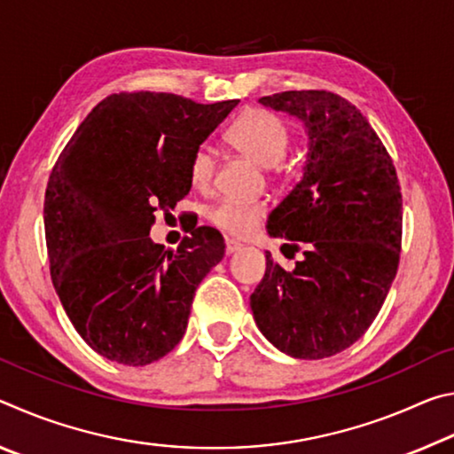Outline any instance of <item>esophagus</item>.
Here are the masks:
<instances>
[{
    "label": "esophagus",
    "mask_w": 454,
    "mask_h": 454,
    "mask_svg": "<svg viewBox=\"0 0 454 454\" xmlns=\"http://www.w3.org/2000/svg\"><path fill=\"white\" fill-rule=\"evenodd\" d=\"M242 248V244L234 240V238H226V254H234V252H238Z\"/></svg>",
    "instance_id": "34e87169"
}]
</instances>
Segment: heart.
I'll use <instances>...</instances> for the list:
<instances>
[{
  "label": "heart",
  "mask_w": 454,
  "mask_h": 454,
  "mask_svg": "<svg viewBox=\"0 0 454 454\" xmlns=\"http://www.w3.org/2000/svg\"><path fill=\"white\" fill-rule=\"evenodd\" d=\"M228 142L236 150L244 152L260 166L280 168V160L286 156L290 145V128L278 114L266 107H250L240 114L226 129ZM216 174V158L210 145H198L192 152L188 176L192 186L206 190ZM268 206L264 200H238L224 198L208 210V218L214 226L224 230L228 234L246 236L258 226V222L266 216Z\"/></svg>",
  "instance_id": "heart-1"
}]
</instances>
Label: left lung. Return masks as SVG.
Wrapping results in <instances>:
<instances>
[{"label":"left lung","mask_w":454,"mask_h":454,"mask_svg":"<svg viewBox=\"0 0 454 454\" xmlns=\"http://www.w3.org/2000/svg\"><path fill=\"white\" fill-rule=\"evenodd\" d=\"M309 128L304 178L268 216V234L301 252L284 270L266 252L250 296L254 320L286 355L318 360L355 344L380 312L403 246V194L393 158L348 99L326 90L260 98ZM294 256V254H292Z\"/></svg>","instance_id":"1"}]
</instances>
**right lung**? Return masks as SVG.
Here are the masks:
<instances>
[{"mask_svg": "<svg viewBox=\"0 0 454 454\" xmlns=\"http://www.w3.org/2000/svg\"><path fill=\"white\" fill-rule=\"evenodd\" d=\"M236 106L120 91L61 150L43 200L51 282L78 334L107 360L145 366L166 356L198 284L224 256L216 228L188 230L174 252L153 244L150 228L188 194L192 152Z\"/></svg>", "mask_w": 454, "mask_h": 454, "instance_id": "add662e5", "label": "right lung"}]
</instances>
